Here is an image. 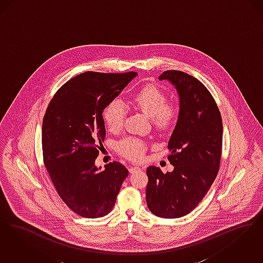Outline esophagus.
<instances>
[{"instance_id": "esophagus-1", "label": "esophagus", "mask_w": 263, "mask_h": 263, "mask_svg": "<svg viewBox=\"0 0 263 263\" xmlns=\"http://www.w3.org/2000/svg\"><path fill=\"white\" fill-rule=\"evenodd\" d=\"M139 170H140V168L137 167V166H132V167H129V169H128V171H129L130 174H134V173L139 171Z\"/></svg>"}]
</instances>
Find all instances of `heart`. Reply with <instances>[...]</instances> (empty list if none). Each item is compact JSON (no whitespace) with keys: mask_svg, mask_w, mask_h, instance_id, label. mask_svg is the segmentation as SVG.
<instances>
[{"mask_svg":"<svg viewBox=\"0 0 263 263\" xmlns=\"http://www.w3.org/2000/svg\"><path fill=\"white\" fill-rule=\"evenodd\" d=\"M133 103L142 114L152 120L153 125L167 129L175 123L177 111L174 106L167 104L166 95L154 86H146L133 98ZM126 116L125 105L120 100L110 103L104 111V121L109 130L119 132L123 126ZM119 152L132 160L142 158L145 151V145L142 141L136 138H126L118 144Z\"/></svg>","mask_w":263,"mask_h":263,"instance_id":"heart-1","label":"heart"}]
</instances>
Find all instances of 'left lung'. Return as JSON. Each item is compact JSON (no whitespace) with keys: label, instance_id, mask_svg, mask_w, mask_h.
<instances>
[{"label":"left lung","instance_id":"8db88e82","mask_svg":"<svg viewBox=\"0 0 263 263\" xmlns=\"http://www.w3.org/2000/svg\"><path fill=\"white\" fill-rule=\"evenodd\" d=\"M160 80H168L179 95V116L168 142V159L174 170L147 168L146 202L161 218L189 214L202 200L217 176L223 125L215 100L205 86L180 70H167Z\"/></svg>","mask_w":263,"mask_h":263}]
</instances>
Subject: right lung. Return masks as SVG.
I'll return each mask as SVG.
<instances>
[{
    "mask_svg": "<svg viewBox=\"0 0 263 263\" xmlns=\"http://www.w3.org/2000/svg\"><path fill=\"white\" fill-rule=\"evenodd\" d=\"M137 76L80 73L58 90L47 108L42 126L46 169L60 197L82 217L110 213L128 175L119 162L101 170L95 160L106 135L103 111Z\"/></svg>",
    "mask_w": 263,
    "mask_h": 263,
    "instance_id": "1",
    "label": "right lung"
}]
</instances>
